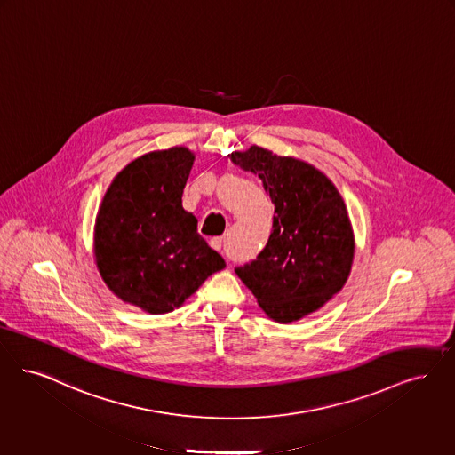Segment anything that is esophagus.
I'll list each match as a JSON object with an SVG mask.
<instances>
[{
    "label": "esophagus",
    "instance_id": "1",
    "mask_svg": "<svg viewBox=\"0 0 455 455\" xmlns=\"http://www.w3.org/2000/svg\"><path fill=\"white\" fill-rule=\"evenodd\" d=\"M210 245H212V249H215V251H221L223 238H221V236H215V238H212V240H210Z\"/></svg>",
    "mask_w": 455,
    "mask_h": 455
}]
</instances>
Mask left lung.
I'll return each mask as SVG.
<instances>
[{"label":"left lung","instance_id":"1","mask_svg":"<svg viewBox=\"0 0 455 455\" xmlns=\"http://www.w3.org/2000/svg\"><path fill=\"white\" fill-rule=\"evenodd\" d=\"M232 163L260 178L274 203L273 232L255 260L236 267L259 307L279 323L322 308L354 260V232L340 193L311 164L252 146Z\"/></svg>","mask_w":455,"mask_h":455}]
</instances>
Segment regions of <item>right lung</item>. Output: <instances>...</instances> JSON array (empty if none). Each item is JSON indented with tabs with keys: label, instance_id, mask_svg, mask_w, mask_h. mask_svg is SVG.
Segmentation results:
<instances>
[{
	"label": "right lung",
	"instance_id": "right-lung-1",
	"mask_svg": "<svg viewBox=\"0 0 455 455\" xmlns=\"http://www.w3.org/2000/svg\"><path fill=\"white\" fill-rule=\"evenodd\" d=\"M195 154L186 147L148 152L124 167L101 201L94 257L109 291L147 313L180 308L223 257L182 208Z\"/></svg>",
	"mask_w": 455,
	"mask_h": 455
}]
</instances>
